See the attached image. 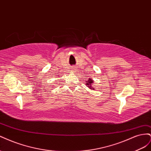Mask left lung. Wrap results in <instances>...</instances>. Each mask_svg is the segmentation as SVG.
Here are the masks:
<instances>
[{
  "mask_svg": "<svg viewBox=\"0 0 151 151\" xmlns=\"http://www.w3.org/2000/svg\"><path fill=\"white\" fill-rule=\"evenodd\" d=\"M87 83H86L87 84L86 85H89L90 86V89H94L93 88V87L92 86H92V85H91V84H92L93 83V80L92 79H89L88 80V82H87Z\"/></svg>",
  "mask_w": 151,
  "mask_h": 151,
  "instance_id": "8db88e82",
  "label": "left lung"
}]
</instances>
